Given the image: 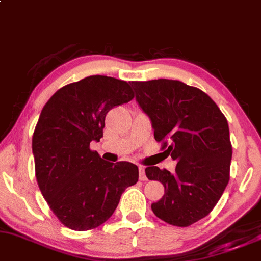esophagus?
Masks as SVG:
<instances>
[{
    "label": "esophagus",
    "mask_w": 261,
    "mask_h": 261,
    "mask_svg": "<svg viewBox=\"0 0 261 261\" xmlns=\"http://www.w3.org/2000/svg\"><path fill=\"white\" fill-rule=\"evenodd\" d=\"M139 172H140V180L146 181L147 176H146V172H144V166H142V165L139 166Z\"/></svg>",
    "instance_id": "esophagus-1"
}]
</instances>
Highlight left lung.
I'll return each instance as SVG.
<instances>
[{"label": "left lung", "instance_id": "1", "mask_svg": "<svg viewBox=\"0 0 261 261\" xmlns=\"http://www.w3.org/2000/svg\"><path fill=\"white\" fill-rule=\"evenodd\" d=\"M131 85L152 121L155 141L177 162L174 174L158 166L146 168L147 177L162 182L165 190L152 210L163 221L186 227L214 209L230 180L227 119L205 92L178 80Z\"/></svg>", "mask_w": 261, "mask_h": 261}]
</instances>
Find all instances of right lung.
<instances>
[{
	"label": "right lung",
	"mask_w": 261,
	"mask_h": 261,
	"mask_svg": "<svg viewBox=\"0 0 261 261\" xmlns=\"http://www.w3.org/2000/svg\"><path fill=\"white\" fill-rule=\"evenodd\" d=\"M135 97L130 84L92 75L65 85L47 100L33 135L35 176L49 209L74 231L98 227L125 188L139 181L133 163H109L90 143L103 137L107 113Z\"/></svg>",
	"instance_id": "1"
}]
</instances>
